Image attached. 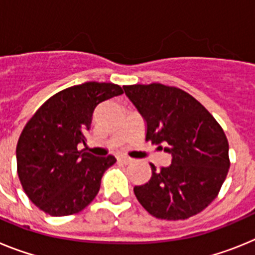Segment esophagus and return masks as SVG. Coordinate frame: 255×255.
<instances>
[{
	"label": "esophagus",
	"mask_w": 255,
	"mask_h": 255,
	"mask_svg": "<svg viewBox=\"0 0 255 255\" xmlns=\"http://www.w3.org/2000/svg\"><path fill=\"white\" fill-rule=\"evenodd\" d=\"M119 162L123 164H130L132 162V158H129L126 155H121V157H119Z\"/></svg>",
	"instance_id": "34e87169"
}]
</instances>
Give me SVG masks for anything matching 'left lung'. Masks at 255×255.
I'll return each mask as SVG.
<instances>
[{"mask_svg":"<svg viewBox=\"0 0 255 255\" xmlns=\"http://www.w3.org/2000/svg\"><path fill=\"white\" fill-rule=\"evenodd\" d=\"M124 91L147 123L145 139L165 145L172 159L135 186L139 203L161 220H186L217 197L229 172L224 130L194 97L179 88L153 83L125 85Z\"/></svg>","mask_w":255,"mask_h":255,"instance_id":"8db88e82","label":"left lung"}]
</instances>
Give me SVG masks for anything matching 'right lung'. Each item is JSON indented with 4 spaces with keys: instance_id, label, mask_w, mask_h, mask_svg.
Returning a JSON list of instances; mask_svg holds the SVG:
<instances>
[{
    "instance_id": "add662e5",
    "label": "right lung",
    "mask_w": 255,
    "mask_h": 255,
    "mask_svg": "<svg viewBox=\"0 0 255 255\" xmlns=\"http://www.w3.org/2000/svg\"><path fill=\"white\" fill-rule=\"evenodd\" d=\"M112 83L89 82L67 88L40 106L20 135L17 175L29 199L51 216L80 212L96 198L101 179L116 162L79 150L91 129L94 108L123 94Z\"/></svg>"
}]
</instances>
